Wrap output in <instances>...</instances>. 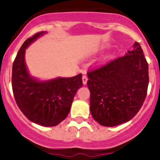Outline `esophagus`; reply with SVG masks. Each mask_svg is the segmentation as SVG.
<instances>
[{"instance_id":"obj_1","label":"esophagus","mask_w":160,"mask_h":160,"mask_svg":"<svg viewBox=\"0 0 160 160\" xmlns=\"http://www.w3.org/2000/svg\"><path fill=\"white\" fill-rule=\"evenodd\" d=\"M82 80H83V84H84V85L87 84V82H88V77H87L86 75H83V77H82Z\"/></svg>"}]
</instances>
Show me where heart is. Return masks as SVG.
Instances as JSON below:
<instances>
[{
  "label": "heart",
  "mask_w": 160,
  "mask_h": 160,
  "mask_svg": "<svg viewBox=\"0 0 160 160\" xmlns=\"http://www.w3.org/2000/svg\"><path fill=\"white\" fill-rule=\"evenodd\" d=\"M105 48H106V46H101V49H105ZM113 55H114V54H111L110 56H112Z\"/></svg>",
  "instance_id": "1"
}]
</instances>
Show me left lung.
I'll return each instance as SVG.
<instances>
[{
  "label": "left lung",
  "instance_id": "left-lung-1",
  "mask_svg": "<svg viewBox=\"0 0 160 160\" xmlns=\"http://www.w3.org/2000/svg\"><path fill=\"white\" fill-rule=\"evenodd\" d=\"M125 56L88 73L90 110L103 126L113 127L133 118L142 106L149 85V66L139 43Z\"/></svg>",
  "mask_w": 160,
  "mask_h": 160
}]
</instances>
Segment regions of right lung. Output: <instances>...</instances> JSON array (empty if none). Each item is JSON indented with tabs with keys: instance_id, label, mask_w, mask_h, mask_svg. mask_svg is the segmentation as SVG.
<instances>
[{
	"instance_id": "add662e5",
	"label": "right lung",
	"mask_w": 160,
	"mask_h": 160,
	"mask_svg": "<svg viewBox=\"0 0 160 160\" xmlns=\"http://www.w3.org/2000/svg\"><path fill=\"white\" fill-rule=\"evenodd\" d=\"M46 33L38 32L23 43L13 63L11 83L16 103L25 117L42 126L52 127L67 117L83 82L81 73L46 80L31 75L25 63V50Z\"/></svg>"
}]
</instances>
